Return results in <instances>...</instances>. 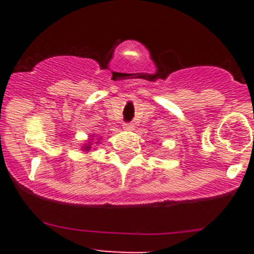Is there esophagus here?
Here are the masks:
<instances>
[{
  "label": "esophagus",
  "mask_w": 254,
  "mask_h": 254,
  "mask_svg": "<svg viewBox=\"0 0 254 254\" xmlns=\"http://www.w3.org/2000/svg\"><path fill=\"white\" fill-rule=\"evenodd\" d=\"M132 127H134V124H132V123H125L124 124V129L131 130Z\"/></svg>",
  "instance_id": "obj_1"
}]
</instances>
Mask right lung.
Returning a JSON list of instances; mask_svg holds the SVG:
<instances>
[{
  "label": "right lung",
  "mask_w": 254,
  "mask_h": 254,
  "mask_svg": "<svg viewBox=\"0 0 254 254\" xmlns=\"http://www.w3.org/2000/svg\"><path fill=\"white\" fill-rule=\"evenodd\" d=\"M89 145H91V143H89ZM89 148H91V147H86V150H89Z\"/></svg>",
  "instance_id": "1"
}]
</instances>
